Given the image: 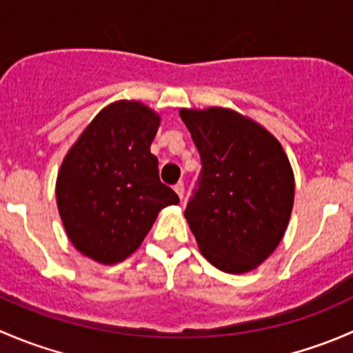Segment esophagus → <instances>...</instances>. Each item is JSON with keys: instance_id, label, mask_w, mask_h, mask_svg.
<instances>
[{"instance_id": "obj_1", "label": "esophagus", "mask_w": 353, "mask_h": 353, "mask_svg": "<svg viewBox=\"0 0 353 353\" xmlns=\"http://www.w3.org/2000/svg\"><path fill=\"white\" fill-rule=\"evenodd\" d=\"M174 191H176V193H177V196L183 199V196H184V184L183 183H177L176 186H174Z\"/></svg>"}]
</instances>
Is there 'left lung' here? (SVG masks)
I'll list each match as a JSON object with an SVG mask.
<instances>
[{
    "instance_id": "obj_1",
    "label": "left lung",
    "mask_w": 353,
    "mask_h": 353,
    "mask_svg": "<svg viewBox=\"0 0 353 353\" xmlns=\"http://www.w3.org/2000/svg\"><path fill=\"white\" fill-rule=\"evenodd\" d=\"M201 155V179L186 206L198 249L215 268H258L285 234L295 181L282 143L266 128L227 108L181 109Z\"/></svg>"
}]
</instances>
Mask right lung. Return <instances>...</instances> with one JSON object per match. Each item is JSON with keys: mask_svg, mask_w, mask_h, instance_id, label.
Returning a JSON list of instances; mask_svg holds the SVG:
<instances>
[{"mask_svg": "<svg viewBox=\"0 0 353 353\" xmlns=\"http://www.w3.org/2000/svg\"><path fill=\"white\" fill-rule=\"evenodd\" d=\"M160 116L138 101H116L68 150L56 179L59 216L71 244L101 265L140 248L157 215L179 196L159 177L150 152Z\"/></svg>", "mask_w": 353, "mask_h": 353, "instance_id": "right-lung-1", "label": "right lung"}]
</instances>
